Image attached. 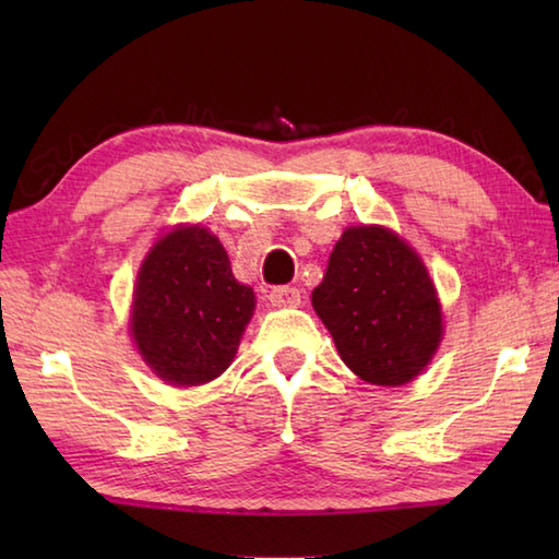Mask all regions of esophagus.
<instances>
[{"label":"esophagus","mask_w":559,"mask_h":559,"mask_svg":"<svg viewBox=\"0 0 559 559\" xmlns=\"http://www.w3.org/2000/svg\"><path fill=\"white\" fill-rule=\"evenodd\" d=\"M269 300L273 307H298L300 305V290L293 286H276L269 293Z\"/></svg>","instance_id":"esophagus-1"}]
</instances>
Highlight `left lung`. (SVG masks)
<instances>
[{
  "mask_svg": "<svg viewBox=\"0 0 559 559\" xmlns=\"http://www.w3.org/2000/svg\"><path fill=\"white\" fill-rule=\"evenodd\" d=\"M312 305L341 360L370 384L411 382L442 341V310L420 257L377 225L341 235Z\"/></svg>",
  "mask_w": 559,
  "mask_h": 559,
  "instance_id": "1",
  "label": "left lung"
}]
</instances>
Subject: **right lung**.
<instances>
[{"instance_id":"obj_1","label":"right lung","mask_w":559,"mask_h":559,"mask_svg":"<svg viewBox=\"0 0 559 559\" xmlns=\"http://www.w3.org/2000/svg\"><path fill=\"white\" fill-rule=\"evenodd\" d=\"M254 312V293L237 283L216 235L175 228L141 264L132 336L165 382L194 386L228 370Z\"/></svg>"}]
</instances>
